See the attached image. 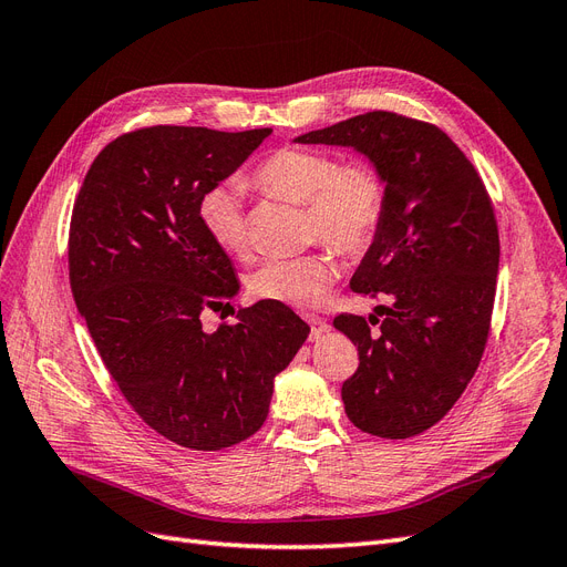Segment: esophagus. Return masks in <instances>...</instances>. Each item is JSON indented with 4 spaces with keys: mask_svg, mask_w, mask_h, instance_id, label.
I'll return each mask as SVG.
<instances>
[{
    "mask_svg": "<svg viewBox=\"0 0 567 567\" xmlns=\"http://www.w3.org/2000/svg\"><path fill=\"white\" fill-rule=\"evenodd\" d=\"M305 321L310 323V340H319V336L321 333H326L329 331V321H326L323 317H319V315H305Z\"/></svg>",
    "mask_w": 567,
    "mask_h": 567,
    "instance_id": "1",
    "label": "esophagus"
}]
</instances>
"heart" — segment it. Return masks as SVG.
I'll use <instances>...</instances> for the list:
<instances>
[{"label": "heart", "instance_id": "b5f03b06", "mask_svg": "<svg viewBox=\"0 0 567 567\" xmlns=\"http://www.w3.org/2000/svg\"><path fill=\"white\" fill-rule=\"evenodd\" d=\"M255 182L274 196L305 203L310 236L340 255L364 252L383 225L385 184L373 165H342L326 151L288 146L274 151L255 169ZM196 213L203 231L219 250L229 255L250 250L244 194L236 182L210 186L198 198ZM333 279L331 257L310 252L265 262L250 277L248 288L257 300L305 310L323 300Z\"/></svg>", "mask_w": 567, "mask_h": 567}]
</instances>
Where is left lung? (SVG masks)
<instances>
[{
    "mask_svg": "<svg viewBox=\"0 0 567 567\" xmlns=\"http://www.w3.org/2000/svg\"><path fill=\"white\" fill-rule=\"evenodd\" d=\"M300 144L352 146L385 182V215L350 281L388 296L381 331L364 317L333 319L359 352L342 383L359 431L404 440L435 425L483 359L499 271V229L477 169L440 127L371 111L298 136Z\"/></svg>",
    "mask_w": 567,
    "mask_h": 567,
    "instance_id": "8db88e82",
    "label": "left lung"
}]
</instances>
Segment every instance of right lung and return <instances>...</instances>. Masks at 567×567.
<instances>
[{
  "instance_id": "right-lung-1",
  "label": "right lung",
  "mask_w": 567,
  "mask_h": 567,
  "mask_svg": "<svg viewBox=\"0 0 567 567\" xmlns=\"http://www.w3.org/2000/svg\"><path fill=\"white\" fill-rule=\"evenodd\" d=\"M271 134L153 125L120 134L94 158L73 205L68 271L111 379L153 431L217 452L262 427L281 373L310 333L290 307H229L231 260L198 221V198ZM234 315V307H231Z\"/></svg>"
}]
</instances>
